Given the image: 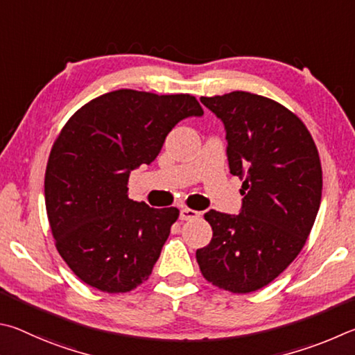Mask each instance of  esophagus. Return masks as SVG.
<instances>
[{
    "label": "esophagus",
    "instance_id": "esophagus-1",
    "mask_svg": "<svg viewBox=\"0 0 355 355\" xmlns=\"http://www.w3.org/2000/svg\"><path fill=\"white\" fill-rule=\"evenodd\" d=\"M200 215H201L200 212H196V210L189 209V207L181 209V214H179V216H181V220H195Z\"/></svg>",
    "mask_w": 355,
    "mask_h": 355
}]
</instances>
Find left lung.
Returning a JSON list of instances; mask_svg holds the SVG:
<instances>
[{"label": "left lung", "instance_id": "1", "mask_svg": "<svg viewBox=\"0 0 355 355\" xmlns=\"http://www.w3.org/2000/svg\"><path fill=\"white\" fill-rule=\"evenodd\" d=\"M201 103L225 124L243 202L239 215H204L214 237L196 260L215 287L251 293L275 281L306 245L321 202L318 149L306 124L270 98L231 92Z\"/></svg>", "mask_w": 355, "mask_h": 355}]
</instances>
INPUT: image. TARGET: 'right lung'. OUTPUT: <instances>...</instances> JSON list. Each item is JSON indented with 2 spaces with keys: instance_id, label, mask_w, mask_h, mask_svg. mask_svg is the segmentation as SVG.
Listing matches in <instances>:
<instances>
[{
  "instance_id": "right-lung-1",
  "label": "right lung",
  "mask_w": 355,
  "mask_h": 355,
  "mask_svg": "<svg viewBox=\"0 0 355 355\" xmlns=\"http://www.w3.org/2000/svg\"><path fill=\"white\" fill-rule=\"evenodd\" d=\"M202 114L191 95L121 89L67 121L48 159L45 204L55 248L80 281L126 293L151 275L179 210L129 200V174L157 157L179 121Z\"/></svg>"
}]
</instances>
